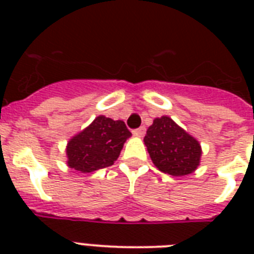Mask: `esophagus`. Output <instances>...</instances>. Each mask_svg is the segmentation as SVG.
I'll return each instance as SVG.
<instances>
[{"label":"esophagus","mask_w":254,"mask_h":254,"mask_svg":"<svg viewBox=\"0 0 254 254\" xmlns=\"http://www.w3.org/2000/svg\"><path fill=\"white\" fill-rule=\"evenodd\" d=\"M145 133H146V127H137V129H134V130H133V134L137 135V137H142Z\"/></svg>","instance_id":"1"}]
</instances>
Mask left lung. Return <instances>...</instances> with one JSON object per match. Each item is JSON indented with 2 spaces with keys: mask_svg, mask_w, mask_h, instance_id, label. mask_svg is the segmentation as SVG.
I'll return each instance as SVG.
<instances>
[{
  "mask_svg": "<svg viewBox=\"0 0 254 254\" xmlns=\"http://www.w3.org/2000/svg\"><path fill=\"white\" fill-rule=\"evenodd\" d=\"M143 141L151 161L162 173L183 177L199 166L200 145L170 117L155 119Z\"/></svg>",
  "mask_w": 254,
  "mask_h": 254,
  "instance_id": "left-lung-1",
  "label": "left lung"
}]
</instances>
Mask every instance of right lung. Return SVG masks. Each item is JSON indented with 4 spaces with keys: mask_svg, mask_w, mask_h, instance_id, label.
I'll list each match as a JSON object with an SVG mask.
<instances>
[{
    "mask_svg": "<svg viewBox=\"0 0 254 254\" xmlns=\"http://www.w3.org/2000/svg\"><path fill=\"white\" fill-rule=\"evenodd\" d=\"M130 135L124 121L99 116L68 142V166L81 173L112 166L119 158L124 142Z\"/></svg>",
    "mask_w": 254,
    "mask_h": 254,
    "instance_id": "1",
    "label": "right lung"
}]
</instances>
